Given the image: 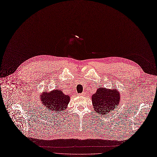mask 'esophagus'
Returning <instances> with one entry per match:
<instances>
[{"label":"esophagus","instance_id":"34e87169","mask_svg":"<svg viewBox=\"0 0 157 157\" xmlns=\"http://www.w3.org/2000/svg\"><path fill=\"white\" fill-rule=\"evenodd\" d=\"M83 95V94H78L79 96H81V95Z\"/></svg>","mask_w":157,"mask_h":157}]
</instances>
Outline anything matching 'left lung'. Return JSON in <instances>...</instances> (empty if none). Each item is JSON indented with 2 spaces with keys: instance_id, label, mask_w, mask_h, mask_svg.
<instances>
[{
  "instance_id": "1",
  "label": "left lung",
  "mask_w": 157,
  "mask_h": 157,
  "mask_svg": "<svg viewBox=\"0 0 157 157\" xmlns=\"http://www.w3.org/2000/svg\"><path fill=\"white\" fill-rule=\"evenodd\" d=\"M121 94L115 88L99 87L92 95V105L94 110L99 115H106L114 111L120 104Z\"/></svg>"
}]
</instances>
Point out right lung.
<instances>
[{"label": "right lung", "instance_id": "1", "mask_svg": "<svg viewBox=\"0 0 157 157\" xmlns=\"http://www.w3.org/2000/svg\"><path fill=\"white\" fill-rule=\"evenodd\" d=\"M40 100L44 107L49 112H62L66 109L70 101V96L65 95L62 90L56 89L50 92L44 90L40 95Z\"/></svg>", "mask_w": 157, "mask_h": 157}]
</instances>
